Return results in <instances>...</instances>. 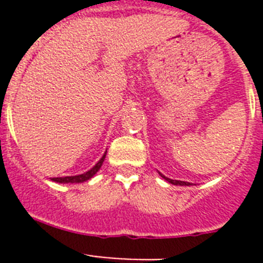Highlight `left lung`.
Wrapping results in <instances>:
<instances>
[{
	"label": "left lung",
	"mask_w": 263,
	"mask_h": 263,
	"mask_svg": "<svg viewBox=\"0 0 263 263\" xmlns=\"http://www.w3.org/2000/svg\"><path fill=\"white\" fill-rule=\"evenodd\" d=\"M160 176L164 179V180H167L168 183H171V184H175V185H191L188 182H182V180H173V179H170V178H166L164 175H162L160 174Z\"/></svg>",
	"instance_id": "left-lung-1"
}]
</instances>
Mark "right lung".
I'll use <instances>...</instances> for the list:
<instances>
[{
    "instance_id": "right-lung-1",
    "label": "right lung",
    "mask_w": 263,
    "mask_h": 263,
    "mask_svg": "<svg viewBox=\"0 0 263 263\" xmlns=\"http://www.w3.org/2000/svg\"><path fill=\"white\" fill-rule=\"evenodd\" d=\"M105 155H106V153L103 155V158H101V159H100L99 162H97V163L89 170V171H87V173L80 174V175H75V176H62V178H52L51 180H53V182H57V183H63V184H66V183L87 182V180H89V179L92 178V176H93L100 168H101L104 159H105Z\"/></svg>"
}]
</instances>
